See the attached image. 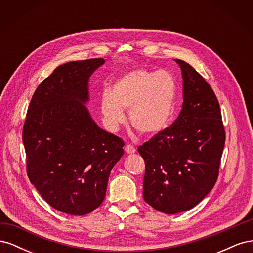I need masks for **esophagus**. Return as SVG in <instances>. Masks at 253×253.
Masks as SVG:
<instances>
[{"mask_svg": "<svg viewBox=\"0 0 253 253\" xmlns=\"http://www.w3.org/2000/svg\"><path fill=\"white\" fill-rule=\"evenodd\" d=\"M125 151L127 153V154H134L136 152V149L133 147L132 144H126L125 147Z\"/></svg>", "mask_w": 253, "mask_h": 253, "instance_id": "34e87169", "label": "esophagus"}]
</instances>
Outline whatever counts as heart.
<instances>
[{
	"label": "heart",
	"instance_id": "obj_1",
	"mask_svg": "<svg viewBox=\"0 0 253 253\" xmlns=\"http://www.w3.org/2000/svg\"><path fill=\"white\" fill-rule=\"evenodd\" d=\"M179 85L168 71L134 70L121 75L112 88L103 89L100 112L104 126L116 131L128 111L131 125L139 133L154 136L170 126L178 106Z\"/></svg>",
	"mask_w": 253,
	"mask_h": 253
}]
</instances>
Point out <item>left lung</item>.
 I'll return each instance as SVG.
<instances>
[{
	"label": "left lung",
	"instance_id": "1",
	"mask_svg": "<svg viewBox=\"0 0 253 253\" xmlns=\"http://www.w3.org/2000/svg\"><path fill=\"white\" fill-rule=\"evenodd\" d=\"M182 109L173 125L138 148L143 198L166 214L192 209L214 187L225 147L219 103L207 81L179 59Z\"/></svg>",
	"mask_w": 253,
	"mask_h": 253
}]
</instances>
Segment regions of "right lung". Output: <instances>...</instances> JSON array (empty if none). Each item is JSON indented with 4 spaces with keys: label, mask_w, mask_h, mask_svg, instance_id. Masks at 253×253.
Wrapping results in <instances>:
<instances>
[{
    "label": "right lung",
    "mask_w": 253,
    "mask_h": 253,
    "mask_svg": "<svg viewBox=\"0 0 253 253\" xmlns=\"http://www.w3.org/2000/svg\"><path fill=\"white\" fill-rule=\"evenodd\" d=\"M104 59L58 66L37 87L23 127L27 175L52 208L84 215L100 206L125 142L99 126L86 108L90 76Z\"/></svg>",
    "instance_id": "obj_1"
}]
</instances>
